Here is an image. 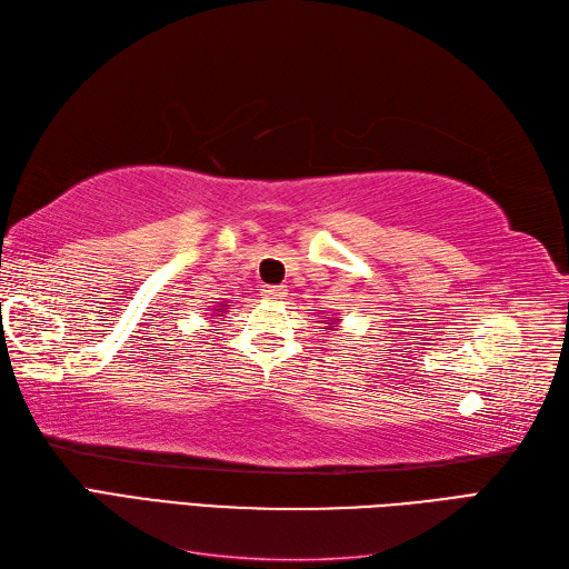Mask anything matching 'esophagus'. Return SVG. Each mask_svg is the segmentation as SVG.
<instances>
[{"instance_id":"1","label":"esophagus","mask_w":569,"mask_h":569,"mask_svg":"<svg viewBox=\"0 0 569 569\" xmlns=\"http://www.w3.org/2000/svg\"><path fill=\"white\" fill-rule=\"evenodd\" d=\"M261 297H263V299H268V301H278V299H282V297H284V289H282V287H272V284H268V287H263V289H261Z\"/></svg>"}]
</instances>
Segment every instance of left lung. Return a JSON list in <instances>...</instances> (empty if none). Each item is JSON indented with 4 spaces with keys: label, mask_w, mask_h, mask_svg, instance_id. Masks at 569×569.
Returning <instances> with one entry per match:
<instances>
[{
    "label": "left lung",
    "mask_w": 569,
    "mask_h": 569,
    "mask_svg": "<svg viewBox=\"0 0 569 569\" xmlns=\"http://www.w3.org/2000/svg\"><path fill=\"white\" fill-rule=\"evenodd\" d=\"M325 325H327V327H339V325H337V320H330V322H325Z\"/></svg>",
    "instance_id": "left-lung-1"
}]
</instances>
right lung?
Masks as SVG:
<instances>
[{"label":"right lung","mask_w":569,"mask_h":569,"mask_svg":"<svg viewBox=\"0 0 569 569\" xmlns=\"http://www.w3.org/2000/svg\"><path fill=\"white\" fill-rule=\"evenodd\" d=\"M213 311H216V316H220L222 311H226V303H220V308H213Z\"/></svg>","instance_id":"1"}]
</instances>
